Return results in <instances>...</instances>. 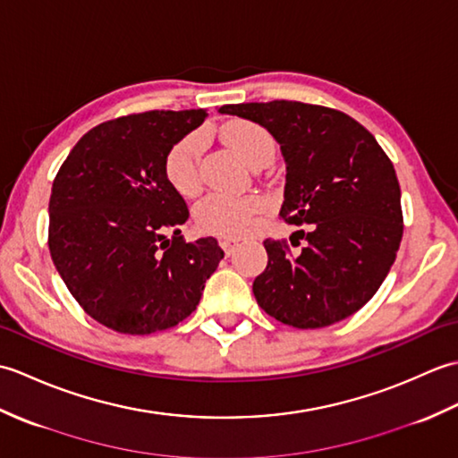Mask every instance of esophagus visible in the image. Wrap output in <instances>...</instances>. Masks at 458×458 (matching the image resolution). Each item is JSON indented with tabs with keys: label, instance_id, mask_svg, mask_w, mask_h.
<instances>
[{
	"label": "esophagus",
	"instance_id": "obj_1",
	"mask_svg": "<svg viewBox=\"0 0 458 458\" xmlns=\"http://www.w3.org/2000/svg\"><path fill=\"white\" fill-rule=\"evenodd\" d=\"M218 244H220V248L226 251V256H230L232 251H234V248L238 246V240L236 238H230V236H220L218 238Z\"/></svg>",
	"mask_w": 458,
	"mask_h": 458
}]
</instances>
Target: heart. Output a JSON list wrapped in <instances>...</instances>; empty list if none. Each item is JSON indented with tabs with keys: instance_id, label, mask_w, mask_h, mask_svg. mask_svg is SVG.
Wrapping results in <instances>:
<instances>
[{
	"instance_id": "obj_1",
	"label": "heart",
	"mask_w": 458,
	"mask_h": 458,
	"mask_svg": "<svg viewBox=\"0 0 458 458\" xmlns=\"http://www.w3.org/2000/svg\"><path fill=\"white\" fill-rule=\"evenodd\" d=\"M224 140L234 149L242 159L251 167H256L261 161L271 159L276 153V140L264 125L236 120L224 125ZM202 135L189 133L165 155L163 171L165 179L177 191L181 197H192L200 189V155H202ZM264 207V200L256 194L251 197H226V194H208L204 197L197 208H194V224L199 230L208 234L236 236L246 232L251 226L254 214Z\"/></svg>"
}]
</instances>
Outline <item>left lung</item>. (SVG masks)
<instances>
[{
    "mask_svg": "<svg viewBox=\"0 0 458 458\" xmlns=\"http://www.w3.org/2000/svg\"><path fill=\"white\" fill-rule=\"evenodd\" d=\"M261 123L287 163L279 216L307 246L264 242L267 267L254 281L258 305L279 323L323 328L362 309L382 285L403 236L394 163L362 123L317 104L274 100L222 106ZM293 244V242H291ZM301 244V242H299Z\"/></svg>",
    "mask_w": 458,
    "mask_h": 458,
    "instance_id": "left-lung-1",
    "label": "left lung"
}]
</instances>
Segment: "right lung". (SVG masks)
<instances>
[{
	"instance_id": "right-lung-1",
	"label": "right lung",
	"mask_w": 458,
	"mask_h": 458,
	"mask_svg": "<svg viewBox=\"0 0 458 458\" xmlns=\"http://www.w3.org/2000/svg\"><path fill=\"white\" fill-rule=\"evenodd\" d=\"M207 110H151L84 133L58 169L48 200V251L71 295L122 335L171 328L197 309L224 251L184 242L187 202L165 179L174 143ZM165 229H173L167 239Z\"/></svg>"
}]
</instances>
